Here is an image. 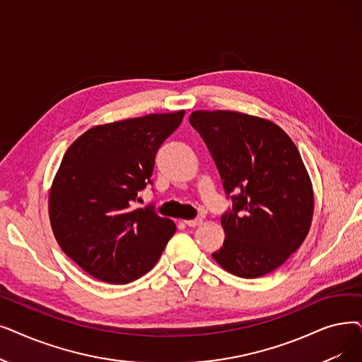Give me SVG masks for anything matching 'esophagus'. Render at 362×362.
Segmentation results:
<instances>
[{"mask_svg": "<svg viewBox=\"0 0 362 362\" xmlns=\"http://www.w3.org/2000/svg\"><path fill=\"white\" fill-rule=\"evenodd\" d=\"M185 225L191 226V228H195V226H199L202 223V218L201 217H197V218H192V220H183Z\"/></svg>", "mask_w": 362, "mask_h": 362, "instance_id": "1", "label": "esophagus"}]
</instances>
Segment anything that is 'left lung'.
I'll return each mask as SVG.
<instances>
[{
  "instance_id": "8db88e82",
  "label": "left lung",
  "mask_w": 362,
  "mask_h": 362,
  "mask_svg": "<svg viewBox=\"0 0 362 362\" xmlns=\"http://www.w3.org/2000/svg\"><path fill=\"white\" fill-rule=\"evenodd\" d=\"M232 207L222 214L225 243L213 259L241 278L275 271L302 245L313 216V191L293 140L276 124L233 111H195Z\"/></svg>"
}]
</instances>
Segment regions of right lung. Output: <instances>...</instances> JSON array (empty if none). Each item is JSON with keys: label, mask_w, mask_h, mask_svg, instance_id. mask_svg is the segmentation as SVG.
<instances>
[{"label": "right lung", "mask_w": 362, "mask_h": 362, "mask_svg": "<svg viewBox=\"0 0 362 362\" xmlns=\"http://www.w3.org/2000/svg\"><path fill=\"white\" fill-rule=\"evenodd\" d=\"M185 111L96 125L66 151L49 197L54 237L81 269L109 284H127L158 262L176 232L153 206L134 209L152 185L155 153Z\"/></svg>", "instance_id": "right-lung-1"}]
</instances>
